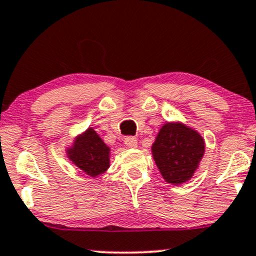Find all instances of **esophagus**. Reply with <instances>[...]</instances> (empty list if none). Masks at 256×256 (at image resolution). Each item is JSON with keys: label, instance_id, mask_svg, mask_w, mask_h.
<instances>
[{"label": "esophagus", "instance_id": "esophagus-1", "mask_svg": "<svg viewBox=\"0 0 256 256\" xmlns=\"http://www.w3.org/2000/svg\"><path fill=\"white\" fill-rule=\"evenodd\" d=\"M124 143L128 148H136L137 146V138L134 136H128V137H125Z\"/></svg>", "mask_w": 256, "mask_h": 256}]
</instances>
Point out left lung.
Listing matches in <instances>:
<instances>
[{
    "label": "left lung",
    "mask_w": 256,
    "mask_h": 256,
    "mask_svg": "<svg viewBox=\"0 0 256 256\" xmlns=\"http://www.w3.org/2000/svg\"><path fill=\"white\" fill-rule=\"evenodd\" d=\"M202 136L182 124L168 122L152 144V154L162 176L169 184L190 180L204 155Z\"/></svg>",
    "instance_id": "left-lung-1"
}]
</instances>
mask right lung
<instances>
[{
  "instance_id": "add662e5",
  "label": "right lung",
  "mask_w": 256,
  "mask_h": 256,
  "mask_svg": "<svg viewBox=\"0 0 256 256\" xmlns=\"http://www.w3.org/2000/svg\"><path fill=\"white\" fill-rule=\"evenodd\" d=\"M110 149L93 128L78 138L75 146L69 150V158L80 169L90 176L102 174L110 163Z\"/></svg>"
}]
</instances>
